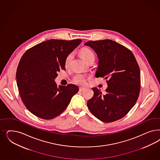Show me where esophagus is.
<instances>
[{
  "mask_svg": "<svg viewBox=\"0 0 160 160\" xmlns=\"http://www.w3.org/2000/svg\"><path fill=\"white\" fill-rule=\"evenodd\" d=\"M85 89H86V88H84V87H80V88H79V91H84Z\"/></svg>",
  "mask_w": 160,
  "mask_h": 160,
  "instance_id": "34e87169",
  "label": "esophagus"
}]
</instances>
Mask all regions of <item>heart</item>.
<instances>
[{
  "instance_id": "heart-1",
  "label": "heart",
  "mask_w": 160,
  "mask_h": 160,
  "mask_svg": "<svg viewBox=\"0 0 160 160\" xmlns=\"http://www.w3.org/2000/svg\"><path fill=\"white\" fill-rule=\"evenodd\" d=\"M80 54H81V56L82 58L86 62L91 57L94 56V53H93V52L87 47H83L80 50ZM72 57H73L72 53H71L69 55H68L65 62L66 65H68L69 64V63L72 60ZM73 81L78 84H81V85L85 84L87 81V77L83 74L78 73L73 77Z\"/></svg>"
}]
</instances>
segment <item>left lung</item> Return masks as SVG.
I'll use <instances>...</instances> for the list:
<instances>
[{
    "label": "left lung",
    "mask_w": 160,
    "mask_h": 160,
    "mask_svg": "<svg viewBox=\"0 0 160 160\" xmlns=\"http://www.w3.org/2000/svg\"><path fill=\"white\" fill-rule=\"evenodd\" d=\"M98 56L95 77L105 78L108 88L102 94L93 88L94 95L87 102L93 115L104 122L124 117L136 103L140 91V70L134 54L128 48L110 39L88 41Z\"/></svg>",
    "instance_id": "left-lung-1"
}]
</instances>
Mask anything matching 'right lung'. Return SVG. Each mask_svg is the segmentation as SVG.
Returning a JSON list of instances; mask_svg holds the SVG:
<instances>
[{"instance_id":"1","label":"right lung","mask_w":160,"mask_h":160,"mask_svg":"<svg viewBox=\"0 0 160 160\" xmlns=\"http://www.w3.org/2000/svg\"><path fill=\"white\" fill-rule=\"evenodd\" d=\"M81 42L51 39L32 47L23 55L16 78L21 99L31 113L51 119L67 108L79 88L73 84L58 88L54 80L58 72L65 69L68 55Z\"/></svg>"}]
</instances>
